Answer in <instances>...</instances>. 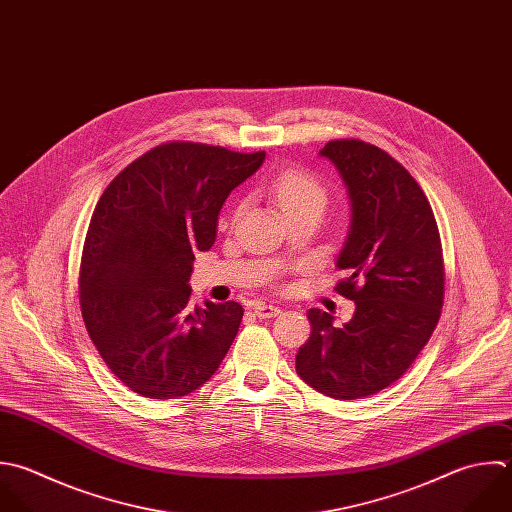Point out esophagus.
I'll use <instances>...</instances> for the list:
<instances>
[{
    "label": "esophagus",
    "mask_w": 512,
    "mask_h": 512,
    "mask_svg": "<svg viewBox=\"0 0 512 512\" xmlns=\"http://www.w3.org/2000/svg\"><path fill=\"white\" fill-rule=\"evenodd\" d=\"M253 313L259 317V319H271V317H277L281 313L279 307L275 305H267V303H257L253 307Z\"/></svg>",
    "instance_id": "34e87169"
}]
</instances>
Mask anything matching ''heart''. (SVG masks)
<instances>
[{"mask_svg": "<svg viewBox=\"0 0 512 512\" xmlns=\"http://www.w3.org/2000/svg\"><path fill=\"white\" fill-rule=\"evenodd\" d=\"M267 191L287 217L303 209L323 211V207L327 205V189L323 181L301 167L281 169L269 181Z\"/></svg>", "mask_w": 512, "mask_h": 512, "instance_id": "b5f03b06", "label": "heart"}]
</instances>
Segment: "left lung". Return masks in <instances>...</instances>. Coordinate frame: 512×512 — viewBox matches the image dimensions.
I'll use <instances>...</instances> for the list:
<instances>
[{"label": "left lung", "mask_w": 512, "mask_h": 512, "mask_svg": "<svg viewBox=\"0 0 512 512\" xmlns=\"http://www.w3.org/2000/svg\"><path fill=\"white\" fill-rule=\"evenodd\" d=\"M321 155L339 169L351 197V229L335 287L355 301L343 327L311 309V337L295 357L315 391L353 401L395 381L429 343L445 299V261L435 213L415 177L387 151L361 139H333Z\"/></svg>", "instance_id": "left-lung-1"}]
</instances>
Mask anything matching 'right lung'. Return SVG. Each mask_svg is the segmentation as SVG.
I'll use <instances>...</instances> for the list:
<instances>
[{
  "mask_svg": "<svg viewBox=\"0 0 512 512\" xmlns=\"http://www.w3.org/2000/svg\"><path fill=\"white\" fill-rule=\"evenodd\" d=\"M265 151L169 141L129 163L91 215L81 265L85 329L111 373L147 399H179L219 369L241 319L235 301L191 303L195 251H209L227 195Z\"/></svg>",
  "mask_w": 512,
  "mask_h": 512,
  "instance_id": "obj_1",
  "label": "right lung"
}]
</instances>
